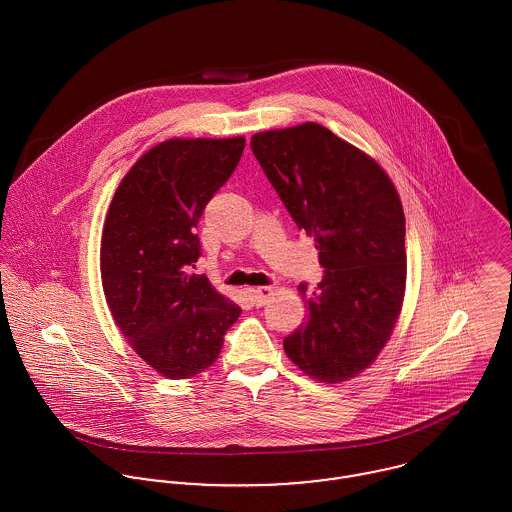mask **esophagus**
Wrapping results in <instances>:
<instances>
[{
    "label": "esophagus",
    "mask_w": 512,
    "mask_h": 512,
    "mask_svg": "<svg viewBox=\"0 0 512 512\" xmlns=\"http://www.w3.org/2000/svg\"><path fill=\"white\" fill-rule=\"evenodd\" d=\"M272 292H274V288H270V286H264V288H254V290H250L252 303H254L256 307H262V305L268 301V297L272 295Z\"/></svg>",
    "instance_id": "1"
}]
</instances>
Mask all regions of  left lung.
Listing matches in <instances>:
<instances>
[{
    "instance_id": "8db88e82",
    "label": "left lung",
    "mask_w": 512,
    "mask_h": 512,
    "mask_svg": "<svg viewBox=\"0 0 512 512\" xmlns=\"http://www.w3.org/2000/svg\"><path fill=\"white\" fill-rule=\"evenodd\" d=\"M252 151L325 268L301 284L307 315L284 339L307 376L335 384L361 374L388 343L406 292V220L386 171L321 124L254 134Z\"/></svg>"
}]
</instances>
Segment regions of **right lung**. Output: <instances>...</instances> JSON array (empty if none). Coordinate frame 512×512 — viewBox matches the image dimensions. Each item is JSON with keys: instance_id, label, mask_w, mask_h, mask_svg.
<instances>
[{"instance_id": "add662e5", "label": "right lung", "mask_w": 512, "mask_h": 512, "mask_svg": "<svg viewBox=\"0 0 512 512\" xmlns=\"http://www.w3.org/2000/svg\"><path fill=\"white\" fill-rule=\"evenodd\" d=\"M246 140L171 138L118 185L104 220L100 276L116 327L161 376L191 378L219 359L242 309L191 274L207 203L236 169Z\"/></svg>"}]
</instances>
